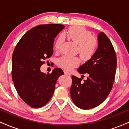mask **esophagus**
<instances>
[{
  "instance_id": "34e87169",
  "label": "esophagus",
  "mask_w": 129,
  "mask_h": 129,
  "mask_svg": "<svg viewBox=\"0 0 129 129\" xmlns=\"http://www.w3.org/2000/svg\"><path fill=\"white\" fill-rule=\"evenodd\" d=\"M63 73H64V74L66 75H69V76H70L71 75V74L69 72H68L67 70H63Z\"/></svg>"
}]
</instances>
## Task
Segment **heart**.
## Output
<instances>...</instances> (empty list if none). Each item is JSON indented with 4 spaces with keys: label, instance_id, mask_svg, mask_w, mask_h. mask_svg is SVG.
<instances>
[{
    "label": "heart",
    "instance_id": "heart-1",
    "mask_svg": "<svg viewBox=\"0 0 129 129\" xmlns=\"http://www.w3.org/2000/svg\"><path fill=\"white\" fill-rule=\"evenodd\" d=\"M66 35L78 44L77 50L84 60H88L93 57L96 51L98 41L89 31L82 26H74L68 29ZM63 40L62 35L57 37L54 44V50L58 51L60 49ZM79 63L80 59L77 56L63 55L57 60L58 66L67 70H70L78 66Z\"/></svg>",
    "mask_w": 129,
    "mask_h": 129
}]
</instances>
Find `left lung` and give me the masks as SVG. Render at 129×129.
<instances>
[{
	"mask_svg": "<svg viewBox=\"0 0 129 129\" xmlns=\"http://www.w3.org/2000/svg\"><path fill=\"white\" fill-rule=\"evenodd\" d=\"M98 47L93 56L78 69L88 75L87 80L72 76L70 95L80 109L88 110L107 98L113 87L116 69V55L112 42L104 33L98 36Z\"/></svg>",
	"mask_w": 129,
	"mask_h": 129,
	"instance_id": "8db88e82",
	"label": "left lung"
}]
</instances>
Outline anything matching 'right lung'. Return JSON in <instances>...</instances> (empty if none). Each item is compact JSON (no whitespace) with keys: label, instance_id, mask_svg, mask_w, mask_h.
<instances>
[{"label":"right lung","instance_id":"right-lung-1","mask_svg":"<svg viewBox=\"0 0 129 129\" xmlns=\"http://www.w3.org/2000/svg\"><path fill=\"white\" fill-rule=\"evenodd\" d=\"M65 28L61 24L39 25L22 37L12 56V79L19 95L30 107L45 106L52 97L57 79L63 75L55 68L51 73L40 68L53 53V43L57 34Z\"/></svg>","mask_w":129,"mask_h":129}]
</instances>
